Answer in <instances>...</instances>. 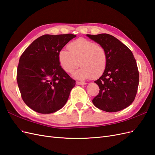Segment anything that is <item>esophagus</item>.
Listing matches in <instances>:
<instances>
[{"mask_svg": "<svg viewBox=\"0 0 155 155\" xmlns=\"http://www.w3.org/2000/svg\"><path fill=\"white\" fill-rule=\"evenodd\" d=\"M76 84L78 85H86L87 83L85 82H80V81H77Z\"/></svg>", "mask_w": 155, "mask_h": 155, "instance_id": "1", "label": "esophagus"}]
</instances>
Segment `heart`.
<instances>
[{
    "label": "heart",
    "instance_id": "obj_1",
    "mask_svg": "<svg viewBox=\"0 0 155 155\" xmlns=\"http://www.w3.org/2000/svg\"><path fill=\"white\" fill-rule=\"evenodd\" d=\"M67 50L61 49L58 53V61L65 72L71 74L79 65L81 68L73 74L78 79L97 78L105 72L107 55L103 46L94 42L80 38L70 43Z\"/></svg>",
    "mask_w": 155,
    "mask_h": 155
}]
</instances>
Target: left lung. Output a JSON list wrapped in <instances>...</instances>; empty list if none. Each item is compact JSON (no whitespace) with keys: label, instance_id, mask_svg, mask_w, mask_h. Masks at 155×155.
I'll return each instance as SVG.
<instances>
[{"label":"left lung","instance_id":"left-lung-1","mask_svg":"<svg viewBox=\"0 0 155 155\" xmlns=\"http://www.w3.org/2000/svg\"><path fill=\"white\" fill-rule=\"evenodd\" d=\"M87 36L103 46L107 55L105 72L94 81L100 92L92 100L93 104L109 112L125 109L133 102L139 83L138 70L132 51L111 35Z\"/></svg>","mask_w":155,"mask_h":155}]
</instances>
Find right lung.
I'll list each match as a JSON object with an SVG mask.
<instances>
[{
    "label": "right lung",
    "mask_w": 155,
    "mask_h": 155,
    "mask_svg": "<svg viewBox=\"0 0 155 155\" xmlns=\"http://www.w3.org/2000/svg\"><path fill=\"white\" fill-rule=\"evenodd\" d=\"M76 35H42L21 56L17 81L23 101L41 114H50L66 104L76 81L61 67L58 53Z\"/></svg>",
    "instance_id": "1"
}]
</instances>
